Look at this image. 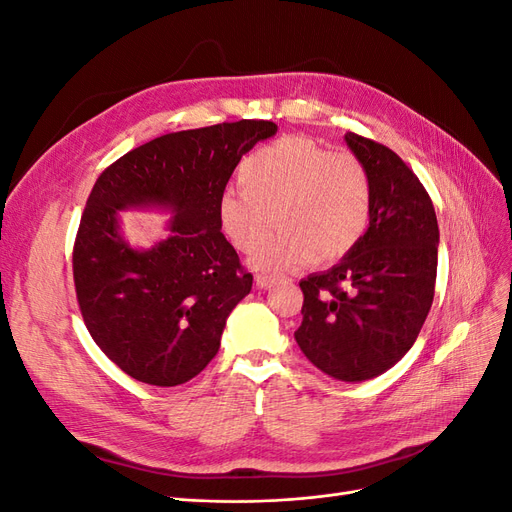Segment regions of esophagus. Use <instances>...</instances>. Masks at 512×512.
Segmentation results:
<instances>
[{
  "instance_id": "1",
  "label": "esophagus",
  "mask_w": 512,
  "mask_h": 512,
  "mask_svg": "<svg viewBox=\"0 0 512 512\" xmlns=\"http://www.w3.org/2000/svg\"><path fill=\"white\" fill-rule=\"evenodd\" d=\"M277 284V280L275 277H271V275H256V286L258 288H262V290H269V288H273Z\"/></svg>"
}]
</instances>
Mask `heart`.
<instances>
[{"instance_id": "obj_1", "label": "heart", "mask_w": 512, "mask_h": 512, "mask_svg": "<svg viewBox=\"0 0 512 512\" xmlns=\"http://www.w3.org/2000/svg\"><path fill=\"white\" fill-rule=\"evenodd\" d=\"M241 190L220 194L215 215L228 243L254 254L269 232H280L256 258L277 275L314 262L344 258L371 218V183L348 151H329L301 136H284L254 151L239 168Z\"/></svg>"}]
</instances>
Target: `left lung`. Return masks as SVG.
I'll return each instance as SVG.
<instances>
[{
    "label": "left lung",
    "mask_w": 512,
    "mask_h": 512,
    "mask_svg": "<svg viewBox=\"0 0 512 512\" xmlns=\"http://www.w3.org/2000/svg\"><path fill=\"white\" fill-rule=\"evenodd\" d=\"M346 143L369 175V228L339 265L299 282L303 322L294 339L324 374L363 382L391 369L421 333L440 230L427 190L395 151L354 132Z\"/></svg>",
    "instance_id": "1"
}]
</instances>
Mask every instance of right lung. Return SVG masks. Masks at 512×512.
<instances>
[{
  "label": "right lung",
  "instance_id": "add662e5",
  "mask_svg": "<svg viewBox=\"0 0 512 512\" xmlns=\"http://www.w3.org/2000/svg\"><path fill=\"white\" fill-rule=\"evenodd\" d=\"M273 121L241 119L153 138L108 166L76 232L72 271L89 335L138 382L177 386L220 350L228 314L250 294L247 273L218 226V198L239 160L273 136ZM160 206L169 237L134 251L118 211Z\"/></svg>",
  "mask_w": 512,
  "mask_h": 512
}]
</instances>
